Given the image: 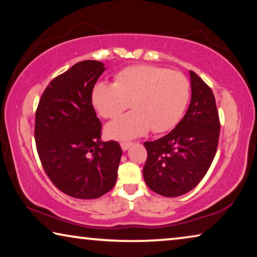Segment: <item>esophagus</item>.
Returning <instances> with one entry per match:
<instances>
[{"label": "esophagus", "mask_w": 257, "mask_h": 257, "mask_svg": "<svg viewBox=\"0 0 257 257\" xmlns=\"http://www.w3.org/2000/svg\"><path fill=\"white\" fill-rule=\"evenodd\" d=\"M132 143H130V141H122V143H120V146H121V150L122 151H126L128 150L130 146H131Z\"/></svg>", "instance_id": "obj_1"}]
</instances>
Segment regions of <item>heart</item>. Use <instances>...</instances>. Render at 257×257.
Returning a JSON list of instances; mask_svg holds the SVG:
<instances>
[{
    "mask_svg": "<svg viewBox=\"0 0 257 257\" xmlns=\"http://www.w3.org/2000/svg\"><path fill=\"white\" fill-rule=\"evenodd\" d=\"M190 84L180 72L151 65L126 67L114 76V83L97 82L91 103L105 119H116L131 104L133 111L106 126V135L126 140L169 131L183 116Z\"/></svg>",
    "mask_w": 257,
    "mask_h": 257,
    "instance_id": "heart-1",
    "label": "heart"
}]
</instances>
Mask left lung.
<instances>
[{
  "instance_id": "8db88e82",
  "label": "left lung",
  "mask_w": 257,
  "mask_h": 257,
  "mask_svg": "<svg viewBox=\"0 0 257 257\" xmlns=\"http://www.w3.org/2000/svg\"><path fill=\"white\" fill-rule=\"evenodd\" d=\"M190 77L191 102L183 119L168 135L144 144L145 182L161 196L177 197L197 187L218 148L220 121L214 95L192 70Z\"/></svg>"
}]
</instances>
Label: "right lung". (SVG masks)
<instances>
[{"label": "right lung", "mask_w": 257, "mask_h": 257, "mask_svg": "<svg viewBox=\"0 0 257 257\" xmlns=\"http://www.w3.org/2000/svg\"><path fill=\"white\" fill-rule=\"evenodd\" d=\"M104 70L99 61L77 62L48 83L36 111L43 168L59 190L74 198H98L117 181L120 145L101 140L102 124L91 103V90Z\"/></svg>", "instance_id": "obj_1"}]
</instances>
